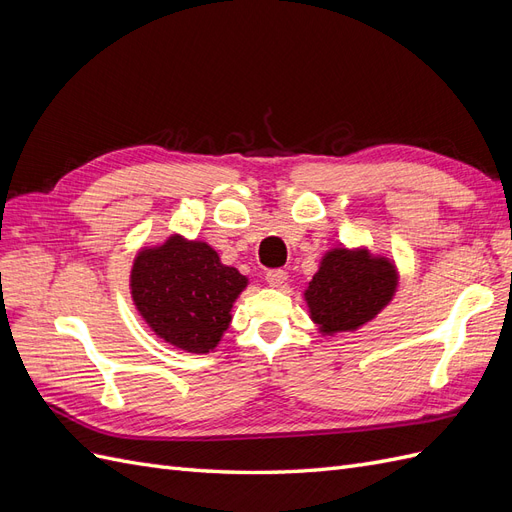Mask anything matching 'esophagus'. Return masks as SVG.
Segmentation results:
<instances>
[{"instance_id": "esophagus-1", "label": "esophagus", "mask_w": 512, "mask_h": 512, "mask_svg": "<svg viewBox=\"0 0 512 512\" xmlns=\"http://www.w3.org/2000/svg\"><path fill=\"white\" fill-rule=\"evenodd\" d=\"M265 280H267V284H269V286H273V288H280L282 284H286V280H288V273H286L284 269H275V271H269V273L265 275Z\"/></svg>"}]
</instances>
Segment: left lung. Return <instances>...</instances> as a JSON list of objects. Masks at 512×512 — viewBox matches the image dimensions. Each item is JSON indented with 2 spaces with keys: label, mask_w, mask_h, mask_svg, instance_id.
Instances as JSON below:
<instances>
[{
  "label": "left lung",
  "mask_w": 512,
  "mask_h": 512,
  "mask_svg": "<svg viewBox=\"0 0 512 512\" xmlns=\"http://www.w3.org/2000/svg\"><path fill=\"white\" fill-rule=\"evenodd\" d=\"M399 273L395 262L367 247L337 245L322 256L303 297L309 318L322 335L361 329L395 297Z\"/></svg>",
  "instance_id": "left-lung-1"
}]
</instances>
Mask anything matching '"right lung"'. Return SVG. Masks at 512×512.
<instances>
[{"label":"right lung","instance_id":"1","mask_svg":"<svg viewBox=\"0 0 512 512\" xmlns=\"http://www.w3.org/2000/svg\"><path fill=\"white\" fill-rule=\"evenodd\" d=\"M245 288L247 277L224 265L209 243L183 235L141 247L130 271L132 301L147 327L194 354L220 344Z\"/></svg>","mask_w":512,"mask_h":512}]
</instances>
